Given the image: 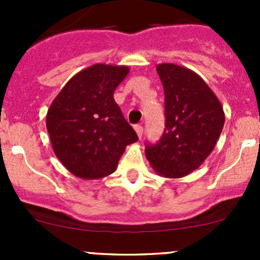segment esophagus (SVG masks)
I'll return each instance as SVG.
<instances>
[{"instance_id": "obj_1", "label": "esophagus", "mask_w": 260, "mask_h": 260, "mask_svg": "<svg viewBox=\"0 0 260 260\" xmlns=\"http://www.w3.org/2000/svg\"><path fill=\"white\" fill-rule=\"evenodd\" d=\"M135 131H136V133H137V136H138V138H142V136H143V127L142 125H135Z\"/></svg>"}]
</instances>
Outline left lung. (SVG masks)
Masks as SVG:
<instances>
[{
  "label": "left lung",
  "mask_w": 260,
  "mask_h": 260,
  "mask_svg": "<svg viewBox=\"0 0 260 260\" xmlns=\"http://www.w3.org/2000/svg\"><path fill=\"white\" fill-rule=\"evenodd\" d=\"M165 90L164 135L147 146L146 157L157 175L180 179L203 165L215 148L225 122L221 103L191 69L164 62L156 67Z\"/></svg>",
  "instance_id": "1"
}]
</instances>
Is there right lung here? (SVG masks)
Segmentation results:
<instances>
[{
	"label": "right lung",
	"instance_id": "right-lung-1",
	"mask_svg": "<svg viewBox=\"0 0 260 260\" xmlns=\"http://www.w3.org/2000/svg\"><path fill=\"white\" fill-rule=\"evenodd\" d=\"M128 73L125 65H91L70 78L50 106L46 128L55 156L79 179L113 174L125 147L138 141L113 98Z\"/></svg>",
	"mask_w": 260,
	"mask_h": 260
}]
</instances>
